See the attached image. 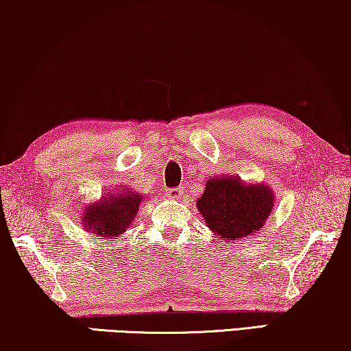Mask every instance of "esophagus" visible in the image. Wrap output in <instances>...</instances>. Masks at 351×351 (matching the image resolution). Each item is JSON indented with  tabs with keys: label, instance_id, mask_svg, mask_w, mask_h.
Here are the masks:
<instances>
[{
	"label": "esophagus",
	"instance_id": "esophagus-1",
	"mask_svg": "<svg viewBox=\"0 0 351 351\" xmlns=\"http://www.w3.org/2000/svg\"><path fill=\"white\" fill-rule=\"evenodd\" d=\"M166 195L169 196L171 199H180L182 195H184V191H182V189H169Z\"/></svg>",
	"mask_w": 351,
	"mask_h": 351
}]
</instances>
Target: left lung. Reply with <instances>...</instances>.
Segmentation results:
<instances>
[{
	"label": "left lung",
	"mask_w": 351,
	"mask_h": 351,
	"mask_svg": "<svg viewBox=\"0 0 351 351\" xmlns=\"http://www.w3.org/2000/svg\"><path fill=\"white\" fill-rule=\"evenodd\" d=\"M210 232L223 241H243L263 227L273 209V193L267 185H244L237 177L206 182L196 203Z\"/></svg>",
	"instance_id": "left-lung-1"
}]
</instances>
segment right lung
<instances>
[{
  "instance_id": "obj_1",
  "label": "right lung",
  "mask_w": 351,
  "mask_h": 351,
  "mask_svg": "<svg viewBox=\"0 0 351 351\" xmlns=\"http://www.w3.org/2000/svg\"><path fill=\"white\" fill-rule=\"evenodd\" d=\"M141 201V195L124 191L104 198L102 203L89 204L83 215L86 230H90L93 234H99L102 238L117 239L132 223Z\"/></svg>"
}]
</instances>
